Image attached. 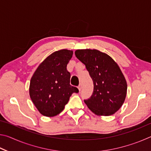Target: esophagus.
Masks as SVG:
<instances>
[{
  "mask_svg": "<svg viewBox=\"0 0 151 151\" xmlns=\"http://www.w3.org/2000/svg\"><path fill=\"white\" fill-rule=\"evenodd\" d=\"M78 90L81 91V89H82V84H81V83L80 84V85H78Z\"/></svg>",
  "mask_w": 151,
  "mask_h": 151,
  "instance_id": "obj_1",
  "label": "esophagus"
}]
</instances>
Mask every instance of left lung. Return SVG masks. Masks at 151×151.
Listing matches in <instances>:
<instances>
[{
  "label": "left lung",
  "instance_id": "1",
  "mask_svg": "<svg viewBox=\"0 0 151 151\" xmlns=\"http://www.w3.org/2000/svg\"><path fill=\"white\" fill-rule=\"evenodd\" d=\"M75 55L85 65L93 82V93L84 100L85 104L98 115L113 114L127 95V82L119 66L110 56L98 50H76Z\"/></svg>",
  "mask_w": 151,
  "mask_h": 151
}]
</instances>
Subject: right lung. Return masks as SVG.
<instances>
[{"label": "right lung", "mask_w": 151, "mask_h": 151, "mask_svg": "<svg viewBox=\"0 0 151 151\" xmlns=\"http://www.w3.org/2000/svg\"><path fill=\"white\" fill-rule=\"evenodd\" d=\"M72 50L53 52L37 68L30 83V99L42 115L54 116L63 111L73 93L78 89L70 85V73L67 65Z\"/></svg>", "instance_id": "obj_1"}]
</instances>
